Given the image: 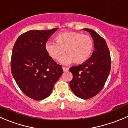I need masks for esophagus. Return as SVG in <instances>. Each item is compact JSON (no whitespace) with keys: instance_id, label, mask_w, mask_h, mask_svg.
<instances>
[{"instance_id":"esophagus-1","label":"esophagus","mask_w":128,"mask_h":128,"mask_svg":"<svg viewBox=\"0 0 128 128\" xmlns=\"http://www.w3.org/2000/svg\"><path fill=\"white\" fill-rule=\"evenodd\" d=\"M62 69L63 70H64V72H67L68 71V70H69V68H66V67H62Z\"/></svg>"}]
</instances>
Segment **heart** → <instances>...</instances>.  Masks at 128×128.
I'll use <instances>...</instances> for the list:
<instances>
[{"label": "heart", "instance_id": "obj_1", "mask_svg": "<svg viewBox=\"0 0 128 128\" xmlns=\"http://www.w3.org/2000/svg\"><path fill=\"white\" fill-rule=\"evenodd\" d=\"M56 43L48 41L45 44L47 52L54 60H58L64 52L66 55L61 59L64 65H69L73 62L81 64L86 61L92 54L94 43L89 36L77 32H65L55 38Z\"/></svg>", "mask_w": 128, "mask_h": 128}]
</instances>
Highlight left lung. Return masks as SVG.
<instances>
[{
    "mask_svg": "<svg viewBox=\"0 0 128 128\" xmlns=\"http://www.w3.org/2000/svg\"><path fill=\"white\" fill-rule=\"evenodd\" d=\"M91 35L94 51L88 60L69 69L73 78L69 82L72 91L84 100L97 95L103 88L111 70V56L104 39L90 28H83Z\"/></svg>",
    "mask_w": 128,
    "mask_h": 128,
    "instance_id": "obj_1",
    "label": "left lung"
}]
</instances>
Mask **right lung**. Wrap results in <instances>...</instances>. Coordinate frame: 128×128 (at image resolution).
<instances>
[{"instance_id": "1", "label": "right lung", "mask_w": 128, "mask_h": 128, "mask_svg": "<svg viewBox=\"0 0 128 128\" xmlns=\"http://www.w3.org/2000/svg\"><path fill=\"white\" fill-rule=\"evenodd\" d=\"M58 29L27 31L17 38L14 46L12 74L20 90L34 100L48 98L63 73L61 66L45 49L46 43Z\"/></svg>"}]
</instances>
